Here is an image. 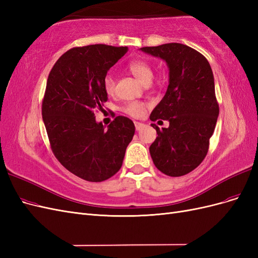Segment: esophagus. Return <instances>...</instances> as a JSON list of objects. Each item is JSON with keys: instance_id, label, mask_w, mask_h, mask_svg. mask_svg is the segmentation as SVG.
Listing matches in <instances>:
<instances>
[{"instance_id": "1", "label": "esophagus", "mask_w": 258, "mask_h": 258, "mask_svg": "<svg viewBox=\"0 0 258 258\" xmlns=\"http://www.w3.org/2000/svg\"><path fill=\"white\" fill-rule=\"evenodd\" d=\"M135 126H136V129H137V130H140V129H141V128L144 126V123L139 122V121H135Z\"/></svg>"}]
</instances>
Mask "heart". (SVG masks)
Here are the masks:
<instances>
[{
  "mask_svg": "<svg viewBox=\"0 0 258 258\" xmlns=\"http://www.w3.org/2000/svg\"><path fill=\"white\" fill-rule=\"evenodd\" d=\"M129 71L134 74L139 81H141L143 84H150L154 77V69L148 61L144 59H135L129 62L128 64ZM116 80L113 73L108 72L105 74L103 79V88L107 95H112L115 90ZM146 108V104L140 101H131L124 104L121 110L124 114H127L131 117H141Z\"/></svg>",
  "mask_w": 258,
  "mask_h": 258,
  "instance_id": "1",
  "label": "heart"
}]
</instances>
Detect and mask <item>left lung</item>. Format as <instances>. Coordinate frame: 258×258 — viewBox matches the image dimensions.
Masks as SVG:
<instances>
[{"label":"left lung","instance_id":"left-lung-1","mask_svg":"<svg viewBox=\"0 0 258 258\" xmlns=\"http://www.w3.org/2000/svg\"><path fill=\"white\" fill-rule=\"evenodd\" d=\"M141 50L165 60L170 71L166 95L150 116L170 122L162 129L152 123L158 135L150 146L153 162L166 175H185L206 158L220 113L212 69L204 54L184 44Z\"/></svg>","mask_w":258,"mask_h":258}]
</instances>
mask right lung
<instances>
[{"label": "right lung", "mask_w": 258, "mask_h": 258, "mask_svg": "<svg viewBox=\"0 0 258 258\" xmlns=\"http://www.w3.org/2000/svg\"><path fill=\"white\" fill-rule=\"evenodd\" d=\"M128 47L97 44L73 47L57 60L48 75L42 115L54 157L70 172L88 182H103L118 172L135 135L128 117L116 116L104 128L107 93L103 79Z\"/></svg>", "instance_id": "1"}]
</instances>
